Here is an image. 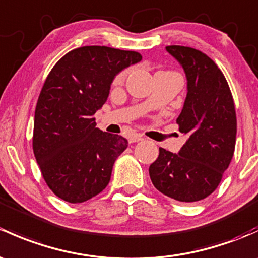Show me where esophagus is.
<instances>
[{
  "instance_id": "34e87169",
  "label": "esophagus",
  "mask_w": 258,
  "mask_h": 258,
  "mask_svg": "<svg viewBox=\"0 0 258 258\" xmlns=\"http://www.w3.org/2000/svg\"><path fill=\"white\" fill-rule=\"evenodd\" d=\"M128 141L130 143H136L140 142V141H143V137L141 136V135H132V136H130Z\"/></svg>"
}]
</instances>
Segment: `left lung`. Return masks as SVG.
Listing matches in <instances>:
<instances>
[{
	"label": "left lung",
	"instance_id": "obj_1",
	"mask_svg": "<svg viewBox=\"0 0 258 258\" xmlns=\"http://www.w3.org/2000/svg\"><path fill=\"white\" fill-rule=\"evenodd\" d=\"M165 50L185 73L186 97L177 123L188 140L178 153L159 148L150 177L167 197L199 202L218 188L234 156V99L224 74L207 54L181 45H168Z\"/></svg>",
	"mask_w": 258,
	"mask_h": 258
}]
</instances>
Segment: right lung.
<instances>
[{
    "mask_svg": "<svg viewBox=\"0 0 258 258\" xmlns=\"http://www.w3.org/2000/svg\"><path fill=\"white\" fill-rule=\"evenodd\" d=\"M137 51L90 45L65 54L45 79L34 113L33 152L45 183L75 204L101 193L127 140L102 132L94 115L106 102L111 84Z\"/></svg>",
    "mask_w": 258,
    "mask_h": 258,
    "instance_id": "add662e5",
    "label": "right lung"
}]
</instances>
